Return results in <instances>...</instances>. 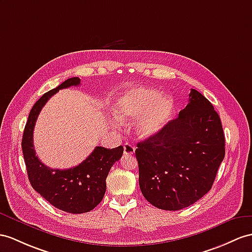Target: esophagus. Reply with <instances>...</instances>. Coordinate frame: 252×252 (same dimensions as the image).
Returning <instances> with one entry per match:
<instances>
[{"label":"esophagus","instance_id":"esophagus-1","mask_svg":"<svg viewBox=\"0 0 252 252\" xmlns=\"http://www.w3.org/2000/svg\"><path fill=\"white\" fill-rule=\"evenodd\" d=\"M134 153V147L129 144V143H125L124 144V155L125 156H130Z\"/></svg>","mask_w":252,"mask_h":252}]
</instances>
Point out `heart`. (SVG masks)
Here are the masks:
<instances>
[{"instance_id": "1", "label": "heart", "mask_w": 252, "mask_h": 252, "mask_svg": "<svg viewBox=\"0 0 252 252\" xmlns=\"http://www.w3.org/2000/svg\"><path fill=\"white\" fill-rule=\"evenodd\" d=\"M174 109V100L169 95L138 87L126 91L114 103L113 111L122 122L137 118L136 130L141 138L154 137L167 124Z\"/></svg>"}]
</instances>
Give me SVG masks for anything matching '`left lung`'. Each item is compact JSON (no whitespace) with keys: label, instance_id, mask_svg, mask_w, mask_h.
<instances>
[{"label":"left lung","instance_id":"left-lung-1","mask_svg":"<svg viewBox=\"0 0 252 252\" xmlns=\"http://www.w3.org/2000/svg\"><path fill=\"white\" fill-rule=\"evenodd\" d=\"M137 147L141 192L165 211L188 207L210 191L225 153L219 115L193 89L179 118Z\"/></svg>","mask_w":252,"mask_h":252}]
</instances>
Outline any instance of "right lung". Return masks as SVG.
Returning <instances> with one entry per match:
<instances>
[{"instance_id":"1","label":"right lung","mask_w":252,"mask_h":252,"mask_svg":"<svg viewBox=\"0 0 252 252\" xmlns=\"http://www.w3.org/2000/svg\"><path fill=\"white\" fill-rule=\"evenodd\" d=\"M79 84L80 79L77 77L67 79L35 102L29 114L21 143L31 185L54 207L71 214L88 213L100 203L106 192L109 171L124 152L122 145L111 150L96 146L85 160L66 170L50 169L36 156L33 131L42 107L60 90Z\"/></svg>"}]
</instances>
